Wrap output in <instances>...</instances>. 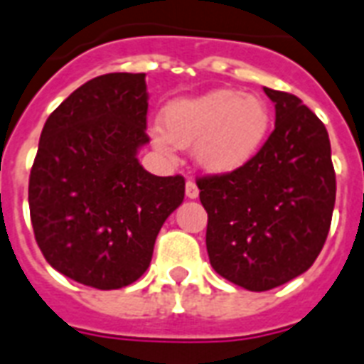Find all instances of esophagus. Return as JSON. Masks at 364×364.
<instances>
[{
    "instance_id": "34e87169",
    "label": "esophagus",
    "mask_w": 364,
    "mask_h": 364,
    "mask_svg": "<svg viewBox=\"0 0 364 364\" xmlns=\"http://www.w3.org/2000/svg\"><path fill=\"white\" fill-rule=\"evenodd\" d=\"M185 194H187V198L194 200V198H198V187H196V183L194 181H187V185H185Z\"/></svg>"
}]
</instances>
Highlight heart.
Wrapping results in <instances>:
<instances>
[{
	"label": "heart",
	"mask_w": 364,
	"mask_h": 364,
	"mask_svg": "<svg viewBox=\"0 0 364 364\" xmlns=\"http://www.w3.org/2000/svg\"><path fill=\"white\" fill-rule=\"evenodd\" d=\"M162 128L151 132L154 147L171 153L173 143L194 147V159L205 171L230 173L259 154L272 128L270 107L255 94L234 88L177 98L160 117Z\"/></svg>",
	"instance_id": "b5f03b06"
}]
</instances>
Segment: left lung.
<instances>
[{
	"mask_svg": "<svg viewBox=\"0 0 364 364\" xmlns=\"http://www.w3.org/2000/svg\"><path fill=\"white\" fill-rule=\"evenodd\" d=\"M264 92L276 105V128L259 154L236 171L196 179L213 270L257 293L314 264L336 198L325 124L293 94Z\"/></svg>",
	"mask_w": 364,
	"mask_h": 364,
	"instance_id": "left-lung-1",
	"label": "left lung"
}]
</instances>
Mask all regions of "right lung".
<instances>
[{
	"label": "right lung",
	"instance_id": "obj_1",
	"mask_svg": "<svg viewBox=\"0 0 364 364\" xmlns=\"http://www.w3.org/2000/svg\"><path fill=\"white\" fill-rule=\"evenodd\" d=\"M145 73L90 79L50 113L30 173V217L43 257L88 287L143 276L154 240L185 198L181 176L143 170L149 143Z\"/></svg>",
	"mask_w": 364,
	"mask_h": 364
}]
</instances>
